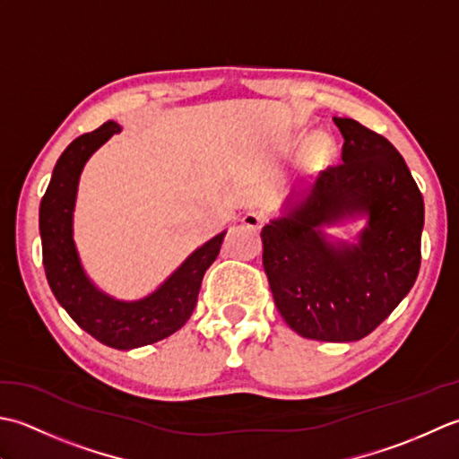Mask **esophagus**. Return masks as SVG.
I'll return each mask as SVG.
<instances>
[{"instance_id":"esophagus-1","label":"esophagus","mask_w":459,"mask_h":459,"mask_svg":"<svg viewBox=\"0 0 459 459\" xmlns=\"http://www.w3.org/2000/svg\"><path fill=\"white\" fill-rule=\"evenodd\" d=\"M243 226L246 228H249V230H254V231H257V230H261L265 226V221H267V218L264 216V213L261 212H247L246 216H243Z\"/></svg>"}]
</instances>
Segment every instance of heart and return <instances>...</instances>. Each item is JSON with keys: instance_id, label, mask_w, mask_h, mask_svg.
Returning <instances> with one entry per match:
<instances>
[{"instance_id": "obj_1", "label": "heart", "mask_w": 459, "mask_h": 459, "mask_svg": "<svg viewBox=\"0 0 459 459\" xmlns=\"http://www.w3.org/2000/svg\"><path fill=\"white\" fill-rule=\"evenodd\" d=\"M334 151V144H333V138L326 136V134H316L311 143V154L315 158H329Z\"/></svg>"}]
</instances>
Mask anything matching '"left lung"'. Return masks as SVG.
Returning <instances> with one entry per match:
<instances>
[{
  "label": "left lung",
  "mask_w": 459,
  "mask_h": 459,
  "mask_svg": "<svg viewBox=\"0 0 459 459\" xmlns=\"http://www.w3.org/2000/svg\"><path fill=\"white\" fill-rule=\"evenodd\" d=\"M342 164L287 198L281 218L261 230L264 267L285 323L313 341H360L394 311L420 271L424 200L404 158L352 118H333ZM368 216L357 244L322 231Z\"/></svg>",
  "instance_id": "obj_1"
}]
</instances>
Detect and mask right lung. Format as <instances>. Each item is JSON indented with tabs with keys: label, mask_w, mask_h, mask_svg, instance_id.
<instances>
[{
	"label": "right lung",
	"mask_w": 459,
	"mask_h": 459,
	"mask_svg": "<svg viewBox=\"0 0 459 459\" xmlns=\"http://www.w3.org/2000/svg\"><path fill=\"white\" fill-rule=\"evenodd\" d=\"M117 133L120 126L108 120L65 148L39 205V231L45 275L55 299L99 342L130 351L166 339L190 319L205 269L216 261L226 231L205 241L154 293L138 301H118L100 291L82 269L74 247L73 212L82 168Z\"/></svg>",
	"instance_id": "obj_1"
}]
</instances>
